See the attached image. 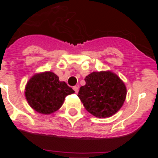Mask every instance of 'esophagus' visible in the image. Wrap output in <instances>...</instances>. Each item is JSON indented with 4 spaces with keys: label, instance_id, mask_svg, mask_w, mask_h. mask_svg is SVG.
I'll return each instance as SVG.
<instances>
[{
    "label": "esophagus",
    "instance_id": "obj_1",
    "mask_svg": "<svg viewBox=\"0 0 158 158\" xmlns=\"http://www.w3.org/2000/svg\"><path fill=\"white\" fill-rule=\"evenodd\" d=\"M73 90L75 91V93H77L78 90H79V88H78V86H74V87H73Z\"/></svg>",
    "mask_w": 158,
    "mask_h": 158
}]
</instances>
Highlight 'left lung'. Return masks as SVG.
I'll return each mask as SVG.
<instances>
[{
	"mask_svg": "<svg viewBox=\"0 0 158 158\" xmlns=\"http://www.w3.org/2000/svg\"><path fill=\"white\" fill-rule=\"evenodd\" d=\"M78 97L85 109L98 118H107L120 109L127 96L123 81L111 71L93 72L85 78Z\"/></svg>",
	"mask_w": 158,
	"mask_h": 158,
	"instance_id": "obj_1",
	"label": "left lung"
}]
</instances>
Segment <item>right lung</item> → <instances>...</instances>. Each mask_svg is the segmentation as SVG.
Returning <instances> with one entry per match:
<instances>
[{
  "mask_svg": "<svg viewBox=\"0 0 158 158\" xmlns=\"http://www.w3.org/2000/svg\"><path fill=\"white\" fill-rule=\"evenodd\" d=\"M74 93L53 72L35 74L25 87L28 104L37 112L49 115L62 107L65 96Z\"/></svg>",
  "mask_w": 158,
  "mask_h": 158,
  "instance_id": "1",
  "label": "right lung"
}]
</instances>
